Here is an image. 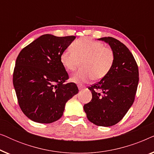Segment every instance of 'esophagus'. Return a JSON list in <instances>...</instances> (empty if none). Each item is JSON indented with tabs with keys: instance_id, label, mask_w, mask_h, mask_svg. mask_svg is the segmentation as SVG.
<instances>
[{
	"instance_id": "1",
	"label": "esophagus",
	"mask_w": 154,
	"mask_h": 154,
	"mask_svg": "<svg viewBox=\"0 0 154 154\" xmlns=\"http://www.w3.org/2000/svg\"><path fill=\"white\" fill-rule=\"evenodd\" d=\"M78 88H79V90H83V88H85V87H84V86H83V85H78Z\"/></svg>"
}]
</instances>
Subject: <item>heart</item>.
Here are the masks:
<instances>
[{"label":"heart","instance_id":"b5f03b06","mask_svg":"<svg viewBox=\"0 0 154 154\" xmlns=\"http://www.w3.org/2000/svg\"><path fill=\"white\" fill-rule=\"evenodd\" d=\"M115 53L111 48L104 47L100 42L87 38L78 39L62 52L60 62L66 70L74 71L81 62V68L71 76L76 83L88 82L92 79L100 81L104 79L112 69Z\"/></svg>","mask_w":154,"mask_h":154}]
</instances>
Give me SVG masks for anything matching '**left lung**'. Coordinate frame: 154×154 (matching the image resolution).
<instances>
[{
	"mask_svg": "<svg viewBox=\"0 0 154 154\" xmlns=\"http://www.w3.org/2000/svg\"><path fill=\"white\" fill-rule=\"evenodd\" d=\"M109 43L115 53L110 72L88 88L92 98L84 105V111L91 123L109 127L123 119L133 104L139 83L138 66L129 49L112 37L99 38Z\"/></svg>",
	"mask_w": 154,
	"mask_h": 154,
	"instance_id": "1",
	"label": "left lung"
}]
</instances>
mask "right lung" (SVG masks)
Wrapping results in <instances>:
<instances>
[{"mask_svg": "<svg viewBox=\"0 0 154 154\" xmlns=\"http://www.w3.org/2000/svg\"><path fill=\"white\" fill-rule=\"evenodd\" d=\"M74 35H41L23 48L16 60L13 85L22 112L31 121L51 123L60 119L67 101L79 92L60 62Z\"/></svg>", "mask_w": 154, "mask_h": 154, "instance_id": "add662e5", "label": "right lung"}]
</instances>
